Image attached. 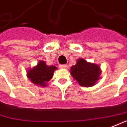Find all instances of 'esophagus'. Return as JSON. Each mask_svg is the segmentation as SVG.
Wrapping results in <instances>:
<instances>
[{
	"label": "esophagus",
	"mask_w": 127,
	"mask_h": 127,
	"mask_svg": "<svg viewBox=\"0 0 127 127\" xmlns=\"http://www.w3.org/2000/svg\"><path fill=\"white\" fill-rule=\"evenodd\" d=\"M59 67L61 68H65L67 67V65H66V64H61V65L59 66Z\"/></svg>",
	"instance_id": "1"
}]
</instances>
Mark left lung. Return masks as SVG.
Returning <instances> with one entry per match:
<instances>
[{"mask_svg": "<svg viewBox=\"0 0 127 127\" xmlns=\"http://www.w3.org/2000/svg\"><path fill=\"white\" fill-rule=\"evenodd\" d=\"M100 73L98 65L88 63L83 59L77 60V64L71 68V76L82 87H92L95 85L100 79Z\"/></svg>", "mask_w": 127, "mask_h": 127, "instance_id": "left-lung-1", "label": "left lung"}]
</instances>
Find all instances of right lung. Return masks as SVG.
<instances>
[{"label": "right lung", "mask_w": 127, "mask_h": 127, "mask_svg": "<svg viewBox=\"0 0 127 127\" xmlns=\"http://www.w3.org/2000/svg\"><path fill=\"white\" fill-rule=\"evenodd\" d=\"M56 68L55 66H48L44 61H40L37 64V66L27 72V77L32 83L45 87L46 83L53 77V72Z\"/></svg>", "instance_id": "obj_1"}]
</instances>
